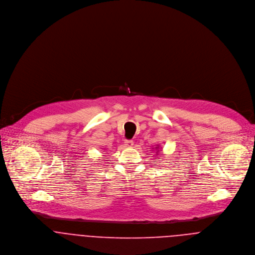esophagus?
<instances>
[{
  "mask_svg": "<svg viewBox=\"0 0 255 255\" xmlns=\"http://www.w3.org/2000/svg\"><path fill=\"white\" fill-rule=\"evenodd\" d=\"M132 145H133V141L132 140H129V139L125 140V144H124L125 147H131Z\"/></svg>",
  "mask_w": 255,
  "mask_h": 255,
  "instance_id": "1",
  "label": "esophagus"
}]
</instances>
